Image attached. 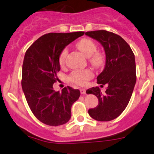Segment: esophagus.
<instances>
[{
	"mask_svg": "<svg viewBox=\"0 0 154 154\" xmlns=\"http://www.w3.org/2000/svg\"><path fill=\"white\" fill-rule=\"evenodd\" d=\"M80 91L81 94H86V89H85V88H81Z\"/></svg>",
	"mask_w": 154,
	"mask_h": 154,
	"instance_id": "obj_1",
	"label": "esophagus"
}]
</instances>
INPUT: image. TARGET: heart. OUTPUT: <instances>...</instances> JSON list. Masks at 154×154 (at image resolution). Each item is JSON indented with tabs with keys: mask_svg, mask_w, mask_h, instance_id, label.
Listing matches in <instances>:
<instances>
[{
	"mask_svg": "<svg viewBox=\"0 0 154 154\" xmlns=\"http://www.w3.org/2000/svg\"><path fill=\"white\" fill-rule=\"evenodd\" d=\"M75 46L88 57L92 66L97 68L102 66L104 62V55L102 52L97 51V45L93 40L88 38H83L77 42ZM67 55H68V49H63L59 57V62L60 65L64 63ZM92 76H93V73L91 70L88 69L77 70L72 72L69 75L68 79L75 84L84 85L86 84V81L91 79Z\"/></svg>",
	"mask_w": 154,
	"mask_h": 154,
	"instance_id": "heart-1",
	"label": "heart"
}]
</instances>
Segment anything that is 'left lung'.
<instances>
[{
    "label": "left lung",
    "instance_id": "obj_1",
    "mask_svg": "<svg viewBox=\"0 0 154 154\" xmlns=\"http://www.w3.org/2000/svg\"><path fill=\"white\" fill-rule=\"evenodd\" d=\"M85 34L98 41L104 49L105 67L97 79V84L107 86L104 94L98 86L86 91V94L95 95L99 99V104L88 109V115L98 121L112 120L128 106L134 89L136 82L134 53L120 36L112 32L98 30Z\"/></svg>",
    "mask_w": 154,
    "mask_h": 154
}]
</instances>
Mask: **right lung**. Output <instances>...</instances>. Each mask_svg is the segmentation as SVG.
<instances>
[{
  "instance_id": "right-lung-1",
  "label": "right lung",
  "mask_w": 154,
  "mask_h": 154,
  "mask_svg": "<svg viewBox=\"0 0 154 154\" xmlns=\"http://www.w3.org/2000/svg\"><path fill=\"white\" fill-rule=\"evenodd\" d=\"M84 34V32L44 34L25 53L22 89L32 113L44 124L58 126L70 119L72 104L79 98L80 91L68 86L61 92L55 91L53 84L58 80L57 73L60 70L61 52Z\"/></svg>"
}]
</instances>
